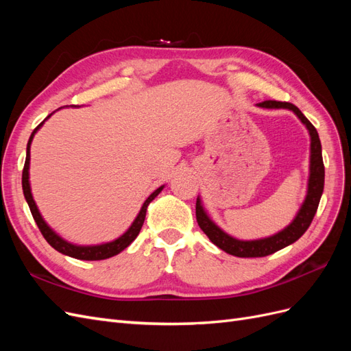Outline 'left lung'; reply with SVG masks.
I'll return each instance as SVG.
<instances>
[{"mask_svg":"<svg viewBox=\"0 0 351 351\" xmlns=\"http://www.w3.org/2000/svg\"><path fill=\"white\" fill-rule=\"evenodd\" d=\"M262 108H287L291 110L303 124H306L307 130L311 133V177H309V189H307V196L303 206L300 208L299 214L294 218L291 224L268 239L262 240H252V241H243L232 239L231 236L226 234L224 231L218 228L214 222H212L208 215L205 214L204 208L200 205V200H196V219L200 230L205 232L209 240L222 249L224 252L232 254L237 258H263L284 249L289 244L299 240L304 231L309 228L311 222L319 206V200L324 192V182H325V167L322 161V147L319 134H317L315 125L306 119L303 112L290 102H281V101H263L259 104Z\"/></svg>","mask_w":351,"mask_h":351,"instance_id":"8db88e82","label":"left lung"}]
</instances>
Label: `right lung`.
Returning <instances> with one entry per match:
<instances>
[{"label": "right lung", "instance_id": "1", "mask_svg": "<svg viewBox=\"0 0 351 351\" xmlns=\"http://www.w3.org/2000/svg\"><path fill=\"white\" fill-rule=\"evenodd\" d=\"M49 117V115H48ZM47 117V119H48ZM45 119V120H47ZM44 124V121H42L36 129L32 132L30 137H29V142H27V149H26V161H25V167H23V174H22V186H23V193H25V197H26V202L27 205L30 208V212H32V217H34L36 226L39 228V231L42 232V236H44V239L51 244L52 247H54L56 250H58L60 253L62 254H67V256H71V258H76V259H80V261H102V259H107V258H111V256H115V254H119L121 250H124L129 244L137 237V234H139V231L143 226V221H145V217H146V208L147 205L151 204V202L159 195V192L162 190V186L156 189L155 192L147 197L145 200V204L139 212V215H137V218L134 219V222L132 224V227L127 230L124 234L117 239L111 243H105V244H101V246H74V244L71 243H67L66 240H62L61 237H58L54 231H52L47 224L45 221L42 219L39 210L35 205V200L34 197H32V193H30V186H29V161H30V143H32V139H34V136L36 133V130L39 129V127Z\"/></svg>", "mask_w": 351, "mask_h": 351}]
</instances>
